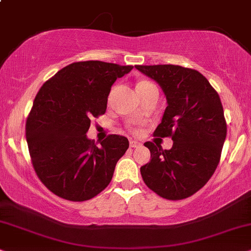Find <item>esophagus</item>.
Listing matches in <instances>:
<instances>
[{"label":"esophagus","instance_id":"1","mask_svg":"<svg viewBox=\"0 0 251 251\" xmlns=\"http://www.w3.org/2000/svg\"><path fill=\"white\" fill-rule=\"evenodd\" d=\"M141 144L139 141H136V140H129V146H131L132 148H135V147H139V146H140Z\"/></svg>","mask_w":251,"mask_h":251}]
</instances>
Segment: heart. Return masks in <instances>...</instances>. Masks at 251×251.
<instances>
[{"mask_svg":"<svg viewBox=\"0 0 251 251\" xmlns=\"http://www.w3.org/2000/svg\"><path fill=\"white\" fill-rule=\"evenodd\" d=\"M147 84H151V82H148V81H141V82H139L138 85H136V88L142 87V85H147Z\"/></svg>","mask_w":251,"mask_h":251,"instance_id":"heart-1","label":"heart"}]
</instances>
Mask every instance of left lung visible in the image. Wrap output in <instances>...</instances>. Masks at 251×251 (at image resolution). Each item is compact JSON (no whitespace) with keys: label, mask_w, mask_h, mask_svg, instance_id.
<instances>
[{"label":"left lung","mask_w":251,"mask_h":251,"mask_svg":"<svg viewBox=\"0 0 251 251\" xmlns=\"http://www.w3.org/2000/svg\"><path fill=\"white\" fill-rule=\"evenodd\" d=\"M156 81L168 106L155 136L173 139L169 151L145 142L151 161L140 168L151 191L180 201L201 190L217 169L227 134L220 97L198 71L175 65L135 66Z\"/></svg>","instance_id":"8db88e82"}]
</instances>
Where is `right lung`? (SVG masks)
Listing matches in <instances>:
<instances>
[{
	"label": "right lung",
	"mask_w": 251,
	"mask_h": 251,
	"mask_svg": "<svg viewBox=\"0 0 251 251\" xmlns=\"http://www.w3.org/2000/svg\"><path fill=\"white\" fill-rule=\"evenodd\" d=\"M132 66L78 61L39 89L25 125L31 162L41 183L60 198L84 201L109 185L127 138L109 134L97 147L87 138L93 118L105 113L107 96Z\"/></svg>",
	"instance_id": "1"
}]
</instances>
